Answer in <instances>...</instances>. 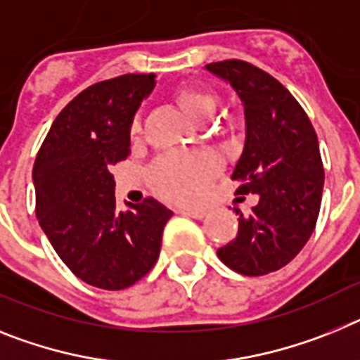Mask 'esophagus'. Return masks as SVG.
<instances>
[{"label": "esophagus", "mask_w": 360, "mask_h": 360, "mask_svg": "<svg viewBox=\"0 0 360 360\" xmlns=\"http://www.w3.org/2000/svg\"><path fill=\"white\" fill-rule=\"evenodd\" d=\"M181 214L188 215V217H193V219H205L206 217L205 210H193V208H184V210H181Z\"/></svg>", "instance_id": "obj_1"}]
</instances>
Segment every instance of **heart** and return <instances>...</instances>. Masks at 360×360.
<instances>
[{
  "label": "heart",
  "instance_id": "obj_1",
  "mask_svg": "<svg viewBox=\"0 0 360 360\" xmlns=\"http://www.w3.org/2000/svg\"><path fill=\"white\" fill-rule=\"evenodd\" d=\"M177 105L193 121L202 123L214 114L215 98L202 90L184 89L176 96ZM141 132V121L134 117L128 134ZM219 172V161L212 154H170L158 159L148 170L152 192L165 201L198 202L208 192L210 181Z\"/></svg>",
  "mask_w": 360,
  "mask_h": 360
}]
</instances>
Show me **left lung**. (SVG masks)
<instances>
[{
    "label": "left lung",
    "instance_id": "obj_1",
    "mask_svg": "<svg viewBox=\"0 0 360 360\" xmlns=\"http://www.w3.org/2000/svg\"><path fill=\"white\" fill-rule=\"evenodd\" d=\"M226 79L245 105L246 143L232 179L237 193H257L250 215L239 214L236 239L217 257L248 277L286 266L308 243L323 199L324 168L315 128L279 81L243 59L206 65Z\"/></svg>",
    "mask_w": 360,
    "mask_h": 360
}]
</instances>
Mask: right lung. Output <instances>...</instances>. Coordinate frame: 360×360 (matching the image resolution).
<instances>
[{"mask_svg":"<svg viewBox=\"0 0 360 360\" xmlns=\"http://www.w3.org/2000/svg\"><path fill=\"white\" fill-rule=\"evenodd\" d=\"M155 74L94 83L54 120L34 161L36 215L72 274L101 290H124L158 262L172 210L155 199L115 206L112 167L130 152L128 128Z\"/></svg>","mask_w":360,"mask_h":360,"instance_id":"1","label":"right lung"}]
</instances>
